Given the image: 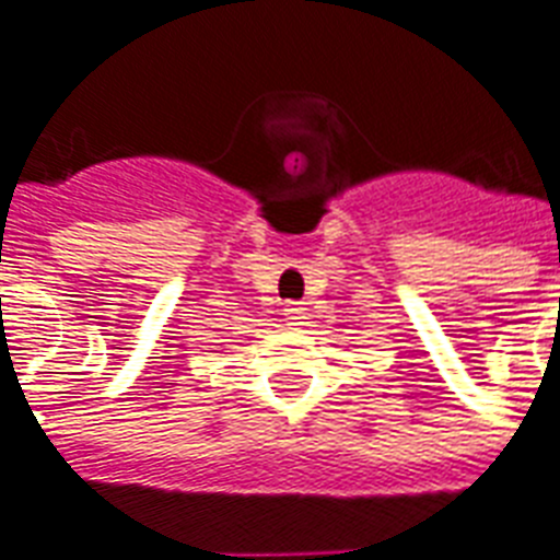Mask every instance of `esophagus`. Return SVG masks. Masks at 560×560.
<instances>
[{
	"instance_id": "esophagus-1",
	"label": "esophagus",
	"mask_w": 560,
	"mask_h": 560,
	"mask_svg": "<svg viewBox=\"0 0 560 560\" xmlns=\"http://www.w3.org/2000/svg\"><path fill=\"white\" fill-rule=\"evenodd\" d=\"M283 315H285V322H289V325H298V322L304 318V306H301V304H285Z\"/></svg>"
}]
</instances>
